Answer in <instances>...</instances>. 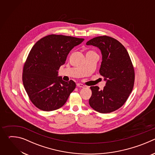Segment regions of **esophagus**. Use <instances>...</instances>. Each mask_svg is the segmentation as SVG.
<instances>
[{
    "label": "esophagus",
    "instance_id": "esophagus-1",
    "mask_svg": "<svg viewBox=\"0 0 155 155\" xmlns=\"http://www.w3.org/2000/svg\"><path fill=\"white\" fill-rule=\"evenodd\" d=\"M77 86L78 87H85V86L84 84H83L82 83H77Z\"/></svg>",
    "mask_w": 155,
    "mask_h": 155
}]
</instances>
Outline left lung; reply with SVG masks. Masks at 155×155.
Wrapping results in <instances>:
<instances>
[{
	"mask_svg": "<svg viewBox=\"0 0 155 155\" xmlns=\"http://www.w3.org/2000/svg\"><path fill=\"white\" fill-rule=\"evenodd\" d=\"M86 45L101 50L102 61L99 73L106 81L102 90L97 86L90 87V105L101 114L114 112L124 105L134 87L135 73L130 56L119 41L107 35L94 37Z\"/></svg>",
	"mask_w": 155,
	"mask_h": 155,
	"instance_id": "obj_1",
	"label": "left lung"
}]
</instances>
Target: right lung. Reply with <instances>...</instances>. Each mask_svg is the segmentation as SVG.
I'll list each match as a JSON object with an SVG mask.
<instances>
[{
  "mask_svg": "<svg viewBox=\"0 0 155 155\" xmlns=\"http://www.w3.org/2000/svg\"><path fill=\"white\" fill-rule=\"evenodd\" d=\"M84 38L51 34L37 41L24 64L23 82L32 104L40 110L53 111L62 107L75 90L73 80L65 81L58 71L71 50Z\"/></svg>",
  "mask_w": 155,
  "mask_h": 155,
  "instance_id": "right-lung-1",
  "label": "right lung"
}]
</instances>
